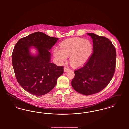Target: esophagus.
<instances>
[{"instance_id":"34e87169","label":"esophagus","mask_w":129,"mask_h":129,"mask_svg":"<svg viewBox=\"0 0 129 129\" xmlns=\"http://www.w3.org/2000/svg\"><path fill=\"white\" fill-rule=\"evenodd\" d=\"M68 70H69V68H68L64 67V72H66Z\"/></svg>"}]
</instances>
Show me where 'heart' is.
I'll return each instance as SVG.
<instances>
[{"mask_svg": "<svg viewBox=\"0 0 129 129\" xmlns=\"http://www.w3.org/2000/svg\"><path fill=\"white\" fill-rule=\"evenodd\" d=\"M60 48L54 49V56L60 62L66 60L68 56H70L71 63L76 67L84 65L92 53V44L88 40L81 38L65 40L60 44Z\"/></svg>", "mask_w": 129, "mask_h": 129, "instance_id": "obj_1", "label": "heart"}]
</instances>
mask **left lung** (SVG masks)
<instances>
[{
	"label": "left lung",
	"instance_id": "left-lung-1",
	"mask_svg": "<svg viewBox=\"0 0 129 129\" xmlns=\"http://www.w3.org/2000/svg\"><path fill=\"white\" fill-rule=\"evenodd\" d=\"M93 40V52L86 64L74 71L71 84L74 89L84 95L100 92L108 85L115 71L116 51L107 38L87 33Z\"/></svg>",
	"mask_w": 129,
	"mask_h": 129
}]
</instances>
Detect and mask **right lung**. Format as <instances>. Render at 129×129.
Masks as SVG:
<instances>
[{"mask_svg":"<svg viewBox=\"0 0 129 129\" xmlns=\"http://www.w3.org/2000/svg\"><path fill=\"white\" fill-rule=\"evenodd\" d=\"M58 40L36 32L20 39L14 46L12 64L16 78L20 86L32 95L42 96L51 91L64 73L63 66L51 62L49 50ZM32 46L37 50L36 55L30 53Z\"/></svg>","mask_w":129,"mask_h":129,"instance_id":"right-lung-1","label":"right lung"}]
</instances>
